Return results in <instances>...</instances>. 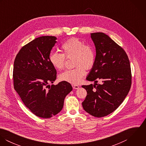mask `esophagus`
Returning <instances> with one entry per match:
<instances>
[{
  "label": "esophagus",
  "mask_w": 146,
  "mask_h": 146,
  "mask_svg": "<svg viewBox=\"0 0 146 146\" xmlns=\"http://www.w3.org/2000/svg\"><path fill=\"white\" fill-rule=\"evenodd\" d=\"M72 88L74 89H79V86L77 85H72Z\"/></svg>",
  "instance_id": "esophagus-1"
}]
</instances>
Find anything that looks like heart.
<instances>
[{
	"mask_svg": "<svg viewBox=\"0 0 146 146\" xmlns=\"http://www.w3.org/2000/svg\"><path fill=\"white\" fill-rule=\"evenodd\" d=\"M62 53H51L49 61L56 69L61 70L63 68L66 58L74 57L73 69L67 70L59 75L61 81L72 84H78L85 74V67L91 69L96 62V53L93 48L77 38H71L64 42L61 47Z\"/></svg>",
	"mask_w": 146,
	"mask_h": 146,
	"instance_id": "b5f03b06",
	"label": "heart"
}]
</instances>
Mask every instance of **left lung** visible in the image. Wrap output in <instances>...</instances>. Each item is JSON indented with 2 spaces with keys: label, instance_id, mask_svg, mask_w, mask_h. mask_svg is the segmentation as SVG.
<instances>
[{
  "label": "left lung",
  "instance_id": "1",
  "mask_svg": "<svg viewBox=\"0 0 146 146\" xmlns=\"http://www.w3.org/2000/svg\"><path fill=\"white\" fill-rule=\"evenodd\" d=\"M96 46V62L83 85L87 92L84 110L96 117H104L116 110L127 95L131 84L130 62L125 50L103 33H92ZM103 81L99 84L97 80Z\"/></svg>",
  "mask_w": 146,
  "mask_h": 146
}]
</instances>
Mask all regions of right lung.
Returning <instances> with one entry per match:
<instances>
[{
    "mask_svg": "<svg viewBox=\"0 0 146 146\" xmlns=\"http://www.w3.org/2000/svg\"><path fill=\"white\" fill-rule=\"evenodd\" d=\"M57 38L43 36L24 45L17 54L13 67L14 88L22 102L35 115L48 119L62 109L71 85L66 82L53 83L57 71L49 55Z\"/></svg>",
    "mask_w": 146,
    "mask_h": 146,
    "instance_id": "1",
    "label": "right lung"
}]
</instances>
